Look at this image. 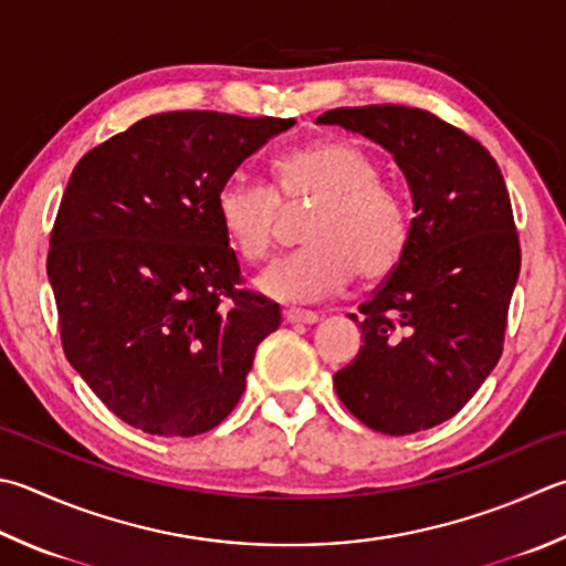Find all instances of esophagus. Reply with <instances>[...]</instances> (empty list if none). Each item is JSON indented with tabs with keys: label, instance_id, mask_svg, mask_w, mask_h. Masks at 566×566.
<instances>
[{
	"label": "esophagus",
	"instance_id": "1",
	"mask_svg": "<svg viewBox=\"0 0 566 566\" xmlns=\"http://www.w3.org/2000/svg\"><path fill=\"white\" fill-rule=\"evenodd\" d=\"M283 317H285V323H291V325H313L319 319L317 313L301 311V307H287V311H283Z\"/></svg>",
	"mask_w": 566,
	"mask_h": 566
}]
</instances>
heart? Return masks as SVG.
Here are the masks:
<instances>
[{
	"label": "heart",
	"instance_id": "b5f03b06",
	"mask_svg": "<svg viewBox=\"0 0 566 566\" xmlns=\"http://www.w3.org/2000/svg\"><path fill=\"white\" fill-rule=\"evenodd\" d=\"M275 191L231 177L217 195V214L231 247L261 261L273 243L279 197L315 199L303 227L305 247L273 261L255 287L275 301H315L345 287L355 271L375 281L399 263L409 243V211L379 165L349 140H319L273 159Z\"/></svg>",
	"mask_w": 566,
	"mask_h": 566
}]
</instances>
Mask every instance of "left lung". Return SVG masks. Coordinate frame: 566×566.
I'll return each mask as SVG.
<instances>
[{"label":"left lung","instance_id":"left-lung-1","mask_svg":"<svg viewBox=\"0 0 566 566\" xmlns=\"http://www.w3.org/2000/svg\"><path fill=\"white\" fill-rule=\"evenodd\" d=\"M381 145L407 177V251L365 305L337 397L369 429L407 436L449 421L503 355L520 241L505 179L485 147L429 111L335 108L317 117Z\"/></svg>","mask_w":566,"mask_h":566}]
</instances>
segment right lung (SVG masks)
<instances>
[{
  "instance_id": "add662e5",
  "label": "right lung",
  "mask_w": 566,
  "mask_h": 566,
  "mask_svg": "<svg viewBox=\"0 0 566 566\" xmlns=\"http://www.w3.org/2000/svg\"><path fill=\"white\" fill-rule=\"evenodd\" d=\"M291 117L175 111L137 120L73 169L46 261L71 367L117 419L197 436L237 407L255 347L281 325L239 291L217 214L243 159Z\"/></svg>"
}]
</instances>
